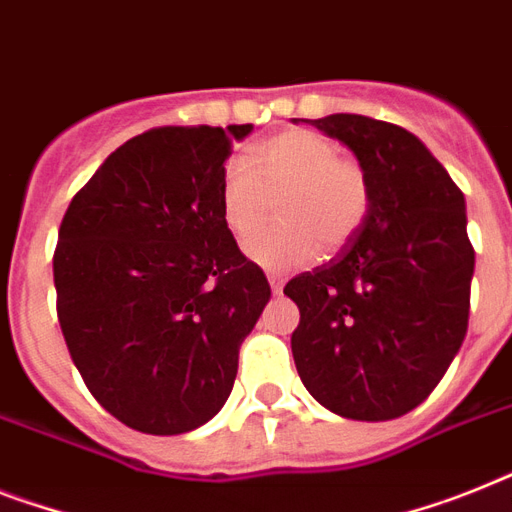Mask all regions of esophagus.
<instances>
[{"label": "esophagus", "mask_w": 512, "mask_h": 512, "mask_svg": "<svg viewBox=\"0 0 512 512\" xmlns=\"http://www.w3.org/2000/svg\"><path fill=\"white\" fill-rule=\"evenodd\" d=\"M269 285H272V293L280 295L282 287H285V280H282L280 274H269Z\"/></svg>", "instance_id": "esophagus-1"}]
</instances>
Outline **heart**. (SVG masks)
Segmentation results:
<instances>
[{"label": "heart", "instance_id": "b5f03b06", "mask_svg": "<svg viewBox=\"0 0 512 512\" xmlns=\"http://www.w3.org/2000/svg\"><path fill=\"white\" fill-rule=\"evenodd\" d=\"M269 227L246 246L248 259L269 272H290L322 253H337L363 230L371 183L361 164L342 156L332 138L295 128L266 138L251 159H230L219 175V209L235 240H248L269 214Z\"/></svg>", "mask_w": 512, "mask_h": 512}]
</instances>
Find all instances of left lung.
Instances as JSON below:
<instances>
[{
    "label": "left lung",
    "mask_w": 512,
    "mask_h": 512,
    "mask_svg": "<svg viewBox=\"0 0 512 512\" xmlns=\"http://www.w3.org/2000/svg\"><path fill=\"white\" fill-rule=\"evenodd\" d=\"M311 125L356 154L371 211L335 259L285 285L301 311L290 337L295 369L337 416L390 421L429 398L466 337V198L405 128L363 114Z\"/></svg>",
    "instance_id": "left-lung-1"
}]
</instances>
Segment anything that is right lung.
<instances>
[{"label": "right lung", "mask_w": 512, "mask_h": 512, "mask_svg": "<svg viewBox=\"0 0 512 512\" xmlns=\"http://www.w3.org/2000/svg\"><path fill=\"white\" fill-rule=\"evenodd\" d=\"M253 125L154 128L78 190L54 251L57 316L101 408L185 434L230 398L238 350L269 303L219 209V175Z\"/></svg>", "instance_id": "add662e5"}]
</instances>
